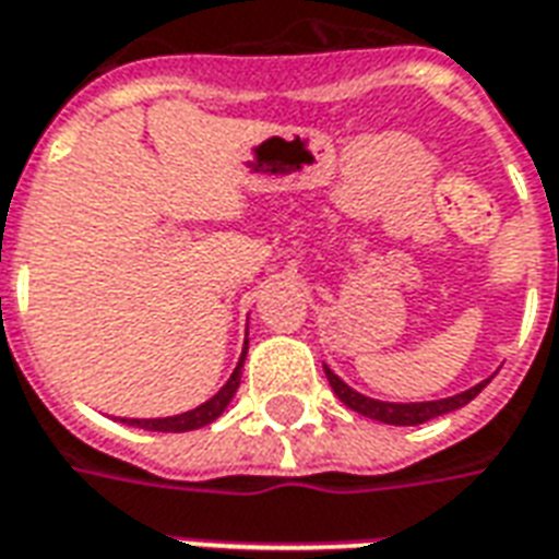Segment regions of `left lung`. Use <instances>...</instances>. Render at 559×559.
<instances>
[{"label":"left lung","mask_w":559,"mask_h":559,"mask_svg":"<svg viewBox=\"0 0 559 559\" xmlns=\"http://www.w3.org/2000/svg\"><path fill=\"white\" fill-rule=\"evenodd\" d=\"M324 376H328V382H331V388H334L336 397L343 400L352 413L364 415V418H373V421H379V425H394V427L425 425V421H430V418H439V415H449L454 413V409H463V406H466L473 397H478V391L490 382V379H485V382L466 388V391H461V394H451V397L394 403V400H376L361 394V391H355V388L346 385V382H343V379H340L328 364H324Z\"/></svg>","instance_id":"left-lung-1"}]
</instances>
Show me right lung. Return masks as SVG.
I'll list each match as a JSON object with an SVG mask.
<instances>
[{"label":"right lung","instance_id":"right-lung-1","mask_svg":"<svg viewBox=\"0 0 559 559\" xmlns=\"http://www.w3.org/2000/svg\"><path fill=\"white\" fill-rule=\"evenodd\" d=\"M247 349L249 343H243V352H240V361H237L235 373L228 376V382L213 397L204 400L195 409L180 415H168V418H120V421L129 427H141V430H156V433H186V430H198V427L213 425L228 409V403H231L237 388H240V370H243V361H247Z\"/></svg>","mask_w":559,"mask_h":559}]
</instances>
